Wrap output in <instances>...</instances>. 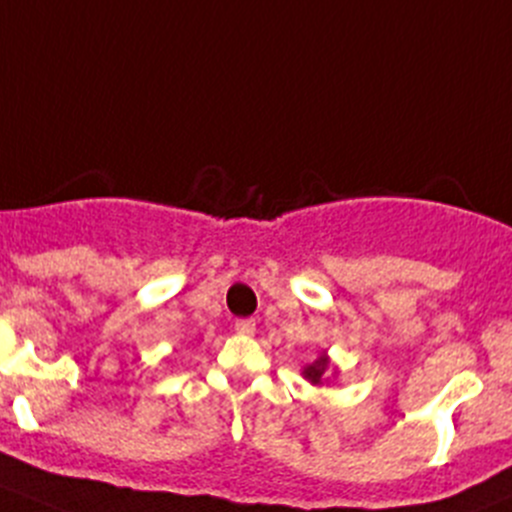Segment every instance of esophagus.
Wrapping results in <instances>:
<instances>
[{
    "mask_svg": "<svg viewBox=\"0 0 512 512\" xmlns=\"http://www.w3.org/2000/svg\"><path fill=\"white\" fill-rule=\"evenodd\" d=\"M235 330L240 332V335L252 337V335H255L257 325H255V320H237V322H235Z\"/></svg>",
    "mask_w": 512,
    "mask_h": 512,
    "instance_id": "1",
    "label": "esophagus"
}]
</instances>
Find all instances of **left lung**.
Instances as JSON below:
<instances>
[{
	"label": "left lung",
	"instance_id": "1",
	"mask_svg": "<svg viewBox=\"0 0 512 512\" xmlns=\"http://www.w3.org/2000/svg\"><path fill=\"white\" fill-rule=\"evenodd\" d=\"M330 372H335V375H337V370L332 367L330 357H327L325 350H322L320 355L315 357V360L307 362V365L302 367V377H305L310 385H315V388H320V385H327V380H330Z\"/></svg>",
	"mask_w": 512,
	"mask_h": 512
}]
</instances>
